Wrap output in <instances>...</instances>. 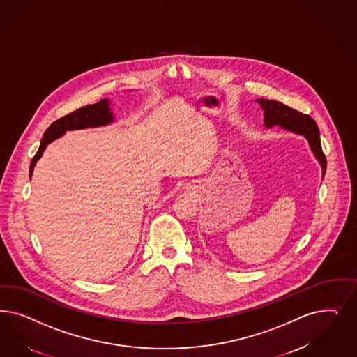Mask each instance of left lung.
I'll use <instances>...</instances> for the list:
<instances>
[{
    "instance_id": "1",
    "label": "left lung",
    "mask_w": 357,
    "mask_h": 357,
    "mask_svg": "<svg viewBox=\"0 0 357 357\" xmlns=\"http://www.w3.org/2000/svg\"><path fill=\"white\" fill-rule=\"evenodd\" d=\"M256 102L261 106L264 110V125L265 127L278 126L296 132L299 135H303L309 140L311 151L317 160L319 161L322 167V174L324 177L326 173V156L323 153L322 146H321V138H319V128L317 126L315 121L310 118V115L302 114L297 110L289 107L287 105L281 104L278 101L259 98Z\"/></svg>"
}]
</instances>
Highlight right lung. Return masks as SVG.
Here are the masks:
<instances>
[{"instance_id": "right-lung-1", "label": "right lung", "mask_w": 357, "mask_h": 357, "mask_svg": "<svg viewBox=\"0 0 357 357\" xmlns=\"http://www.w3.org/2000/svg\"><path fill=\"white\" fill-rule=\"evenodd\" d=\"M113 121H114V115L110 110L109 100H106V98L101 100L97 104L84 106V107L75 110L73 113H69L68 115H66L63 118H59L58 121L51 123V126L48 127L46 132L43 134L39 150L36 151L31 164H30V177L34 171L36 161L39 160L40 156L43 155L48 143L60 138L66 131H69V130L105 126V125L112 123Z\"/></svg>"}]
</instances>
